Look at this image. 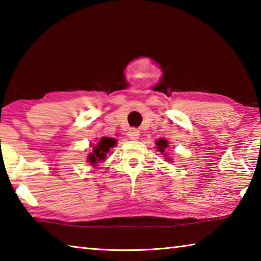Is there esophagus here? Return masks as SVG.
<instances>
[{
    "label": "esophagus",
    "mask_w": 261,
    "mask_h": 261,
    "mask_svg": "<svg viewBox=\"0 0 261 261\" xmlns=\"http://www.w3.org/2000/svg\"><path fill=\"white\" fill-rule=\"evenodd\" d=\"M127 137H129L131 140L138 139L139 138V131L137 130V129H135V127H132V129H130L129 131H127Z\"/></svg>",
    "instance_id": "1"
}]
</instances>
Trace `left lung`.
Masks as SVG:
<instances>
[{"instance_id":"obj_1","label":"left lung","mask_w":261,"mask_h":261,"mask_svg":"<svg viewBox=\"0 0 261 261\" xmlns=\"http://www.w3.org/2000/svg\"><path fill=\"white\" fill-rule=\"evenodd\" d=\"M156 146H158V148H159V151H161V152H165V148H167V146H168V143H167V140L159 139V140L156 141Z\"/></svg>"}]
</instances>
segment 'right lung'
I'll return each mask as SVG.
<instances>
[{"label": "right lung", "instance_id": "right-lung-1", "mask_svg": "<svg viewBox=\"0 0 261 261\" xmlns=\"http://www.w3.org/2000/svg\"><path fill=\"white\" fill-rule=\"evenodd\" d=\"M116 144V141L113 138H108V137H103L99 141V144L93 147V152H92L87 158V161L92 163V165H95L99 161L105 160L106 153L109 151L110 147H113L114 145Z\"/></svg>", "mask_w": 261, "mask_h": 261}]
</instances>
